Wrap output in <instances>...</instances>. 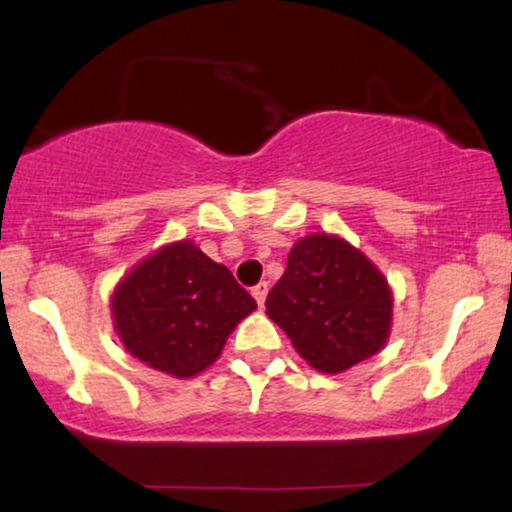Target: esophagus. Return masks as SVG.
Instances as JSON below:
<instances>
[{"label":"esophagus","instance_id":"esophagus-1","mask_svg":"<svg viewBox=\"0 0 512 512\" xmlns=\"http://www.w3.org/2000/svg\"><path fill=\"white\" fill-rule=\"evenodd\" d=\"M251 293H254V298H256V303L263 307V303H265V296H268V282H258L254 289H251Z\"/></svg>","mask_w":512,"mask_h":512}]
</instances>
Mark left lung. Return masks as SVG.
Wrapping results in <instances>:
<instances>
[{
  "label": "left lung",
  "instance_id": "left-lung-1",
  "mask_svg": "<svg viewBox=\"0 0 512 512\" xmlns=\"http://www.w3.org/2000/svg\"><path fill=\"white\" fill-rule=\"evenodd\" d=\"M265 312L310 366L342 373L382 349L391 291L361 251L340 237L310 235L291 249Z\"/></svg>",
  "mask_w": 512,
  "mask_h": 512
}]
</instances>
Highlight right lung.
<instances>
[{
	"label": "right lung",
	"mask_w": 512,
	"mask_h": 512,
	"mask_svg": "<svg viewBox=\"0 0 512 512\" xmlns=\"http://www.w3.org/2000/svg\"><path fill=\"white\" fill-rule=\"evenodd\" d=\"M125 349L146 366L193 377L219 359L233 328L256 300L226 265L191 242H177L139 263L111 298Z\"/></svg>",
	"instance_id": "obj_1"
}]
</instances>
